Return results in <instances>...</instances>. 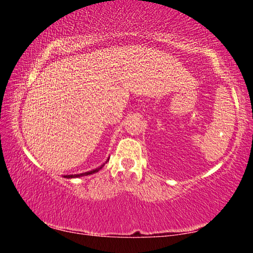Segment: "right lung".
I'll use <instances>...</instances> for the list:
<instances>
[{
	"label": "right lung",
	"mask_w": 253,
	"mask_h": 253,
	"mask_svg": "<svg viewBox=\"0 0 253 253\" xmlns=\"http://www.w3.org/2000/svg\"><path fill=\"white\" fill-rule=\"evenodd\" d=\"M101 168H99V169H92V170H90V172H85V173H83V174H75V175H65V176L63 177H67V178H74V177H80V176H84V175H90V174H93V173H96V172H98V170H99Z\"/></svg>",
	"instance_id": "obj_1"
}]
</instances>
